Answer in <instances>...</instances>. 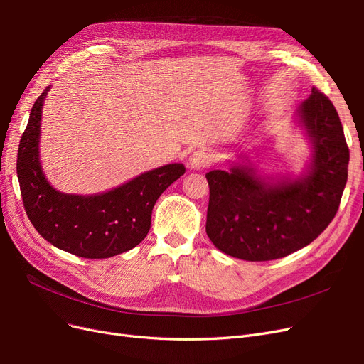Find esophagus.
I'll return each mask as SVG.
<instances>
[{"label": "esophagus", "instance_id": "34e87169", "mask_svg": "<svg viewBox=\"0 0 364 364\" xmlns=\"http://www.w3.org/2000/svg\"><path fill=\"white\" fill-rule=\"evenodd\" d=\"M213 164V158L205 150H196L190 155L188 167L193 170H203Z\"/></svg>", "mask_w": 364, "mask_h": 364}]
</instances>
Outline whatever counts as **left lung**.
<instances>
[{"label":"left lung","instance_id":"obj_1","mask_svg":"<svg viewBox=\"0 0 364 364\" xmlns=\"http://www.w3.org/2000/svg\"><path fill=\"white\" fill-rule=\"evenodd\" d=\"M296 121L311 144L302 174L261 176L249 159L230 164L228 171L206 173V234L226 255L246 261L287 257L310 245L334 218L349 162L338 114L313 87L297 106Z\"/></svg>","mask_w":364,"mask_h":364}]
</instances>
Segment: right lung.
Listing matches in <instances>:
<instances>
[{"mask_svg": "<svg viewBox=\"0 0 364 364\" xmlns=\"http://www.w3.org/2000/svg\"><path fill=\"white\" fill-rule=\"evenodd\" d=\"M50 86L31 107L21 136L16 173L31 225L48 243L82 258H111L146 238L159 196L185 173L183 164H167L105 193L82 196L53 188L41 167L42 106Z\"/></svg>", "mask_w": 364, "mask_h": 364, "instance_id": "obj_1", "label": "right lung"}]
</instances>
